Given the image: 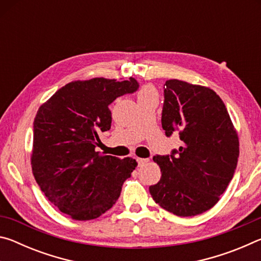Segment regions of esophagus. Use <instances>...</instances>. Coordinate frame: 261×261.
<instances>
[{"label":"esophagus","mask_w":261,"mask_h":261,"mask_svg":"<svg viewBox=\"0 0 261 261\" xmlns=\"http://www.w3.org/2000/svg\"><path fill=\"white\" fill-rule=\"evenodd\" d=\"M137 162H138L139 166H144L145 163L148 162V159H140V158H137Z\"/></svg>","instance_id":"esophagus-1"}]
</instances>
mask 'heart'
<instances>
[{"instance_id": "b5f03b06", "label": "heart", "mask_w": 261, "mask_h": 261, "mask_svg": "<svg viewBox=\"0 0 261 261\" xmlns=\"http://www.w3.org/2000/svg\"><path fill=\"white\" fill-rule=\"evenodd\" d=\"M151 95H156V92H155V90H154V87L149 86V85L143 86L138 92V100L148 98V96H151Z\"/></svg>"}]
</instances>
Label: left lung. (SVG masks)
Instances as JSON below:
<instances>
[{
  "label": "left lung",
  "instance_id": "1",
  "mask_svg": "<svg viewBox=\"0 0 261 261\" xmlns=\"http://www.w3.org/2000/svg\"><path fill=\"white\" fill-rule=\"evenodd\" d=\"M161 123L177 132L179 148L153 158L161 178L149 187L154 201L178 216H193L219 201L235 174L240 143L220 96L207 88L170 79L165 84Z\"/></svg>",
  "mask_w": 261,
  "mask_h": 261
}]
</instances>
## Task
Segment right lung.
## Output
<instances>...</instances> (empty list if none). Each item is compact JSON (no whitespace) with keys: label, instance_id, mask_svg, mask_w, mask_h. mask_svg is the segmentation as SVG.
Wrapping results in <instances>:
<instances>
[{"label":"right lung","instance_id":"1","mask_svg":"<svg viewBox=\"0 0 261 261\" xmlns=\"http://www.w3.org/2000/svg\"><path fill=\"white\" fill-rule=\"evenodd\" d=\"M138 88L132 77L73 82L39 108L32 170L41 191L62 213L79 221L96 219L118 199L138 163L131 158L101 155L95 147L100 132L112 125L109 105Z\"/></svg>","mask_w":261,"mask_h":261}]
</instances>
